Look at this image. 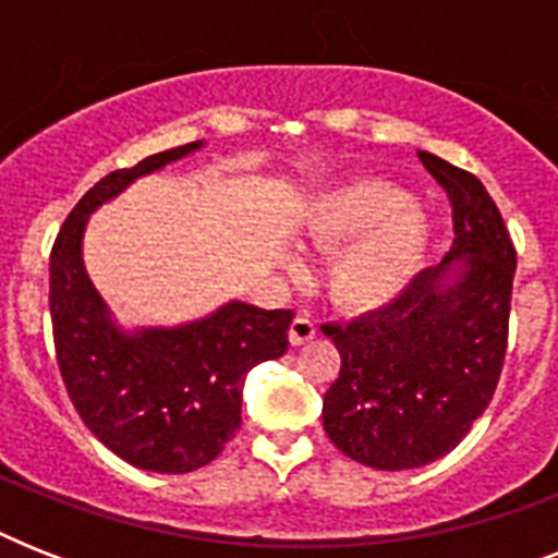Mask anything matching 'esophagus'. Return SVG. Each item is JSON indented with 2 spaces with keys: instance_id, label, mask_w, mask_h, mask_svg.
<instances>
[{
  "instance_id": "34e87169",
  "label": "esophagus",
  "mask_w": 558,
  "mask_h": 558,
  "mask_svg": "<svg viewBox=\"0 0 558 558\" xmlns=\"http://www.w3.org/2000/svg\"><path fill=\"white\" fill-rule=\"evenodd\" d=\"M315 336H318V327H315V322L310 315H295V318H292V324H289V341H292L295 348H301L306 341H313Z\"/></svg>"
}]
</instances>
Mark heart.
<instances>
[{"label": "heart", "instance_id": "heart-1", "mask_svg": "<svg viewBox=\"0 0 558 558\" xmlns=\"http://www.w3.org/2000/svg\"><path fill=\"white\" fill-rule=\"evenodd\" d=\"M306 236L330 263L332 298L353 310H379L405 295L423 271L434 226L402 187L381 179H353L310 202Z\"/></svg>", "mask_w": 558, "mask_h": 558}]
</instances>
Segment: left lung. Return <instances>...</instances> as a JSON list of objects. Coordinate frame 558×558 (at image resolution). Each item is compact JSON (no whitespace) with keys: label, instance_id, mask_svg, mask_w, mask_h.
Here are the masks:
<instances>
[{"label":"left lung","instance_id":"8db88e82","mask_svg":"<svg viewBox=\"0 0 558 558\" xmlns=\"http://www.w3.org/2000/svg\"><path fill=\"white\" fill-rule=\"evenodd\" d=\"M451 202L454 243L393 304L324 324L341 353L324 393V432L356 463L385 472L449 454L484 414L504 367L515 248L481 179L416 153Z\"/></svg>","mask_w":558,"mask_h":558}]
</instances>
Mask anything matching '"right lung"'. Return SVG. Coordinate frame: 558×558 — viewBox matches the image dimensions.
Here are the masks:
<instances>
[{
  "label": "right lung",
  "mask_w": 558,
  "mask_h": 558,
  "mask_svg": "<svg viewBox=\"0 0 558 558\" xmlns=\"http://www.w3.org/2000/svg\"><path fill=\"white\" fill-rule=\"evenodd\" d=\"M199 147L182 144L100 179L74 205L48 260L57 365L72 405L109 451L161 475H185L217 458L243 423L245 376L287 353L292 324V310L228 301L199 322L130 332L92 287L83 266L92 210Z\"/></svg>",
  "instance_id": "1"
}]
</instances>
